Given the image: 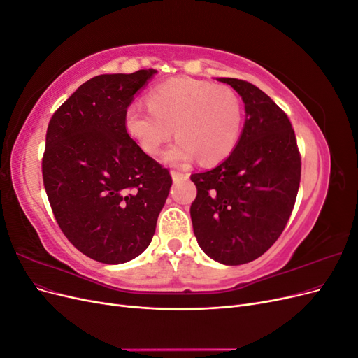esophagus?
Segmentation results:
<instances>
[{
    "label": "esophagus",
    "instance_id": "1",
    "mask_svg": "<svg viewBox=\"0 0 358 358\" xmlns=\"http://www.w3.org/2000/svg\"><path fill=\"white\" fill-rule=\"evenodd\" d=\"M171 178H173V180H187V179L189 178V173L173 170V171H171Z\"/></svg>",
    "mask_w": 358,
    "mask_h": 358
}]
</instances>
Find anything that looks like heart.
I'll return each mask as SVG.
<instances>
[{"label": "heart", "instance_id": "heart-1", "mask_svg": "<svg viewBox=\"0 0 358 358\" xmlns=\"http://www.w3.org/2000/svg\"><path fill=\"white\" fill-rule=\"evenodd\" d=\"M148 107L129 104L124 127L138 148L157 155L175 133L179 137L162 155L169 164H183L197 155L203 162L229 157L241 136L242 106L229 86L192 78L161 83L146 96Z\"/></svg>", "mask_w": 358, "mask_h": 358}]
</instances>
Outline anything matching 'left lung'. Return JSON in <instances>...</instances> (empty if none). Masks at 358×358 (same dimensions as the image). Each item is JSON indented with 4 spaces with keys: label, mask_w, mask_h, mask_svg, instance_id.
<instances>
[{
    "label": "left lung",
    "mask_w": 358,
    "mask_h": 358,
    "mask_svg": "<svg viewBox=\"0 0 358 358\" xmlns=\"http://www.w3.org/2000/svg\"><path fill=\"white\" fill-rule=\"evenodd\" d=\"M242 96L245 125L230 157L194 173V234L206 255L227 266L262 257L284 231L300 185L301 158L285 112L246 80L221 78Z\"/></svg>",
    "instance_id": "left-lung-1"
}]
</instances>
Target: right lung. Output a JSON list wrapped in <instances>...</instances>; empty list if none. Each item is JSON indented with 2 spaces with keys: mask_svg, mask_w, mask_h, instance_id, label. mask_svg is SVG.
<instances>
[{
  "mask_svg": "<svg viewBox=\"0 0 358 358\" xmlns=\"http://www.w3.org/2000/svg\"><path fill=\"white\" fill-rule=\"evenodd\" d=\"M157 70L100 74L53 113L43 154V183L62 233L82 254L121 264L155 233L171 176L124 127V112Z\"/></svg>",
  "mask_w": 358,
  "mask_h": 358,
  "instance_id": "right-lung-1",
  "label": "right lung"
}]
</instances>
